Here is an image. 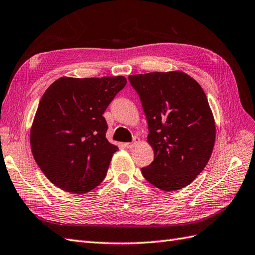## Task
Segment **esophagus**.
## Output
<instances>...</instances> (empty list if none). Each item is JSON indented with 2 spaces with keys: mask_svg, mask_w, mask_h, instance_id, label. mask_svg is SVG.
Segmentation results:
<instances>
[{
  "mask_svg": "<svg viewBox=\"0 0 255 255\" xmlns=\"http://www.w3.org/2000/svg\"><path fill=\"white\" fill-rule=\"evenodd\" d=\"M137 144H138V139H134V140H133V142H130V143H126V144H125V145H126V147H127L128 149H132V148L136 147Z\"/></svg>",
  "mask_w": 255,
  "mask_h": 255,
  "instance_id": "1",
  "label": "esophagus"
}]
</instances>
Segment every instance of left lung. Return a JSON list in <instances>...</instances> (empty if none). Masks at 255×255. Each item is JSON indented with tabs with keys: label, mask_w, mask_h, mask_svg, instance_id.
Segmentation results:
<instances>
[{
	"label": "left lung",
	"mask_w": 255,
	"mask_h": 255,
	"mask_svg": "<svg viewBox=\"0 0 255 255\" xmlns=\"http://www.w3.org/2000/svg\"><path fill=\"white\" fill-rule=\"evenodd\" d=\"M148 122L154 160L143 177L162 191L189 185L207 164L216 125L204 90L182 71L129 75Z\"/></svg>",
	"instance_id": "1"
}]
</instances>
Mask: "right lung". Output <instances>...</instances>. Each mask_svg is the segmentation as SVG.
I'll list each match as a JSON object with an SVG mask.
<instances>
[{
    "instance_id": "add662e5",
    "label": "right lung",
    "mask_w": 255,
    "mask_h": 255,
    "mask_svg": "<svg viewBox=\"0 0 255 255\" xmlns=\"http://www.w3.org/2000/svg\"><path fill=\"white\" fill-rule=\"evenodd\" d=\"M127 80L122 75L55 81L42 95L30 127L38 166L64 192L84 194L104 180L118 148L106 139L103 117Z\"/></svg>"
}]
</instances>
